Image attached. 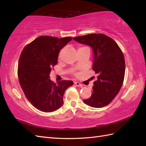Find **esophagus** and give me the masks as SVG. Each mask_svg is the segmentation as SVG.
<instances>
[{
	"label": "esophagus",
	"instance_id": "34e87169",
	"mask_svg": "<svg viewBox=\"0 0 146 146\" xmlns=\"http://www.w3.org/2000/svg\"><path fill=\"white\" fill-rule=\"evenodd\" d=\"M75 85L77 86H82V85L81 84V83L78 82H75Z\"/></svg>",
	"mask_w": 146,
	"mask_h": 146
}]
</instances>
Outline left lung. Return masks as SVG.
<instances>
[{"instance_id": "obj_1", "label": "left lung", "mask_w": 146, "mask_h": 146, "mask_svg": "<svg viewBox=\"0 0 146 146\" xmlns=\"http://www.w3.org/2000/svg\"><path fill=\"white\" fill-rule=\"evenodd\" d=\"M94 51L92 70L97 75L91 97L84 103L94 108L109 104L119 92L125 76V64L123 52L116 42L104 34H91L73 38Z\"/></svg>"}]
</instances>
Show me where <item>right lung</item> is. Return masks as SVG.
Returning a JSON list of instances; mask_svg holds the SVG:
<instances>
[{"instance_id": "add662e5", "label": "right lung", "mask_w": 146, "mask_h": 146, "mask_svg": "<svg viewBox=\"0 0 146 146\" xmlns=\"http://www.w3.org/2000/svg\"><path fill=\"white\" fill-rule=\"evenodd\" d=\"M71 37L64 38L41 36L27 44L22 51L18 64L17 75L22 89L37 109L51 112L63 104L66 90L72 86L71 80H61L56 84L49 74L58 63L59 52Z\"/></svg>"}]
</instances>
